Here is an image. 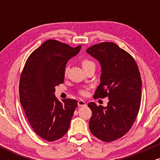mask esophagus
<instances>
[{
  "mask_svg": "<svg viewBox=\"0 0 160 160\" xmlns=\"http://www.w3.org/2000/svg\"><path fill=\"white\" fill-rule=\"evenodd\" d=\"M78 104L79 107H86V102H84L83 100H79Z\"/></svg>",
  "mask_w": 160,
  "mask_h": 160,
  "instance_id": "34e87169",
  "label": "esophagus"
}]
</instances>
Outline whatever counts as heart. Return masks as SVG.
<instances>
[{"label":"heart","instance_id":"obj_1","mask_svg":"<svg viewBox=\"0 0 160 160\" xmlns=\"http://www.w3.org/2000/svg\"><path fill=\"white\" fill-rule=\"evenodd\" d=\"M91 65H94V63H93L92 62H91L90 60H89V59H83L82 61V68L87 67V66ZM67 70H68V68L65 69V73L67 72ZM80 93L81 95H86V91H85V90H80Z\"/></svg>","mask_w":160,"mask_h":160}]
</instances>
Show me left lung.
I'll return each mask as SVG.
<instances>
[{
    "mask_svg": "<svg viewBox=\"0 0 160 160\" xmlns=\"http://www.w3.org/2000/svg\"><path fill=\"white\" fill-rule=\"evenodd\" d=\"M86 52L98 60L102 68L94 98L109 99L106 107L88 104L92 112L89 129L97 138L111 142L126 135L136 119L141 98L140 72L135 59L116 43L93 45Z\"/></svg>",
    "mask_w": 160,
    "mask_h": 160,
    "instance_id": "1",
    "label": "left lung"
}]
</instances>
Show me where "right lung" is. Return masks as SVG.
<instances>
[{"mask_svg": "<svg viewBox=\"0 0 160 160\" xmlns=\"http://www.w3.org/2000/svg\"><path fill=\"white\" fill-rule=\"evenodd\" d=\"M80 49L81 45L74 48L48 40L30 55L22 72L20 102L33 130L46 141L61 138L69 128L78 102L70 98L60 102L55 87L64 82L66 64Z\"/></svg>", "mask_w": 160, "mask_h": 160, "instance_id": "obj_1", "label": "right lung"}]
</instances>
